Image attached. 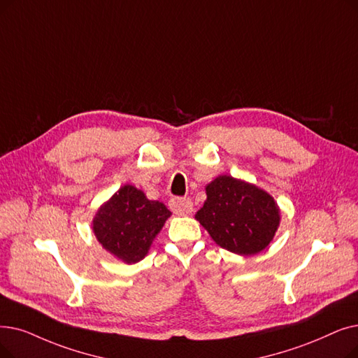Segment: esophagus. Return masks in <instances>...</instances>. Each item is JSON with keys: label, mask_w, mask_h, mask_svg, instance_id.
Listing matches in <instances>:
<instances>
[{"label": "esophagus", "mask_w": 358, "mask_h": 358, "mask_svg": "<svg viewBox=\"0 0 358 358\" xmlns=\"http://www.w3.org/2000/svg\"><path fill=\"white\" fill-rule=\"evenodd\" d=\"M169 208L178 215H189L193 210V201L189 197H174L169 200Z\"/></svg>", "instance_id": "esophagus-1"}]
</instances>
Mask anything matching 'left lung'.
I'll return each mask as SVG.
<instances>
[{"mask_svg":"<svg viewBox=\"0 0 358 358\" xmlns=\"http://www.w3.org/2000/svg\"><path fill=\"white\" fill-rule=\"evenodd\" d=\"M206 196L196 220L217 245L243 256L268 247L281 220L273 197L229 176L208 184Z\"/></svg>","mask_w":358,"mask_h":358,"instance_id":"left-lung-1","label":"left lung"}]
</instances>
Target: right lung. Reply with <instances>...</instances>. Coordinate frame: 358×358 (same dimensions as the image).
I'll use <instances>...</instances> for the list:
<instances>
[{
	"mask_svg": "<svg viewBox=\"0 0 358 358\" xmlns=\"http://www.w3.org/2000/svg\"><path fill=\"white\" fill-rule=\"evenodd\" d=\"M171 212L142 190L124 185L98 210L93 232L105 250L126 263L142 260Z\"/></svg>",
	"mask_w": 358,
	"mask_h": 358,
	"instance_id": "1",
	"label": "right lung"
}]
</instances>
